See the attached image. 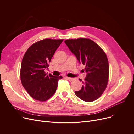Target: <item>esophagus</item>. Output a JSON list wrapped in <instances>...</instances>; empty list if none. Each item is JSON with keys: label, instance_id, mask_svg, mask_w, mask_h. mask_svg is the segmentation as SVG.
Segmentation results:
<instances>
[{"label": "esophagus", "instance_id": "34e87169", "mask_svg": "<svg viewBox=\"0 0 134 134\" xmlns=\"http://www.w3.org/2000/svg\"><path fill=\"white\" fill-rule=\"evenodd\" d=\"M65 78L69 81H74L75 80V79H74V78H71V77H66Z\"/></svg>", "mask_w": 134, "mask_h": 134}]
</instances>
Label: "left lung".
<instances>
[{"mask_svg":"<svg viewBox=\"0 0 134 134\" xmlns=\"http://www.w3.org/2000/svg\"><path fill=\"white\" fill-rule=\"evenodd\" d=\"M65 43L79 62L85 65L86 78L81 90L75 92L76 96L86 102L98 99L105 90L109 79V63L105 52L88 39H69Z\"/></svg>","mask_w":134,"mask_h":134,"instance_id":"8db88e82","label":"left lung"}]
</instances>
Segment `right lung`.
<instances>
[{
    "mask_svg": "<svg viewBox=\"0 0 134 134\" xmlns=\"http://www.w3.org/2000/svg\"><path fill=\"white\" fill-rule=\"evenodd\" d=\"M63 40L46 39L32 45L23 58L21 80L23 86L36 100L45 101L51 98L63 77L46 73L55 51Z\"/></svg>",
    "mask_w": 134,
    "mask_h": 134,
    "instance_id": "add662e5",
    "label": "right lung"
}]
</instances>
